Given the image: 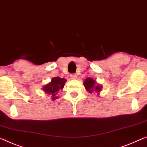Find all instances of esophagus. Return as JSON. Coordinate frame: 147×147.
Here are the masks:
<instances>
[{
    "instance_id": "esophagus-1",
    "label": "esophagus",
    "mask_w": 147,
    "mask_h": 147,
    "mask_svg": "<svg viewBox=\"0 0 147 147\" xmlns=\"http://www.w3.org/2000/svg\"><path fill=\"white\" fill-rule=\"evenodd\" d=\"M70 78L71 79H72V80H76L77 78V75L76 74H72L70 75Z\"/></svg>"
}]
</instances>
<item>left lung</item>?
<instances>
[{"mask_svg": "<svg viewBox=\"0 0 147 147\" xmlns=\"http://www.w3.org/2000/svg\"><path fill=\"white\" fill-rule=\"evenodd\" d=\"M96 82L92 78H88L86 80H84V85L85 89L87 91H89L90 93H92L93 91H96V92H99L101 91L102 86L100 85H96Z\"/></svg>", "mask_w": 147, "mask_h": 147, "instance_id": "8db88e82", "label": "left lung"}]
</instances>
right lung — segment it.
Listing matches in <instances>:
<instances>
[{
    "mask_svg": "<svg viewBox=\"0 0 147 147\" xmlns=\"http://www.w3.org/2000/svg\"><path fill=\"white\" fill-rule=\"evenodd\" d=\"M66 80L64 78H60L59 77H55L52 79L51 81L42 87V90L49 95H51L52 100H54L58 98V92L62 90L64 87Z\"/></svg>",
    "mask_w": 147,
    "mask_h": 147,
    "instance_id": "add662e5",
    "label": "right lung"
}]
</instances>
